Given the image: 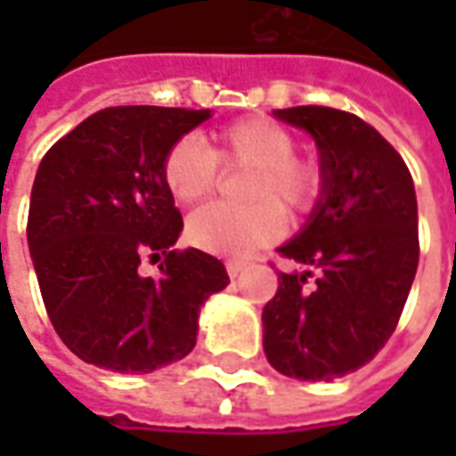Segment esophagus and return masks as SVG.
Returning a JSON list of instances; mask_svg holds the SVG:
<instances>
[{
    "label": "esophagus",
    "mask_w": 456,
    "mask_h": 456,
    "mask_svg": "<svg viewBox=\"0 0 456 456\" xmlns=\"http://www.w3.org/2000/svg\"><path fill=\"white\" fill-rule=\"evenodd\" d=\"M225 272H228L231 279H236L238 273L246 272V264H243V261H228V264H225Z\"/></svg>",
    "instance_id": "esophagus-1"
}]
</instances>
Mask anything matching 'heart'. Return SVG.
Listing matches in <instances>:
<instances>
[{"instance_id": "obj_1", "label": "heart", "mask_w": 456, "mask_h": 456, "mask_svg": "<svg viewBox=\"0 0 456 456\" xmlns=\"http://www.w3.org/2000/svg\"><path fill=\"white\" fill-rule=\"evenodd\" d=\"M297 136L266 116L240 118L223 126L208 147L200 136L187 134L165 154L162 177L180 205L208 200L218 187L220 165L251 169L243 198L246 208L210 205L187 220V240L208 254L243 258L279 240L291 216L312 210L320 198L322 172L314 159L294 154Z\"/></svg>"}]
</instances>
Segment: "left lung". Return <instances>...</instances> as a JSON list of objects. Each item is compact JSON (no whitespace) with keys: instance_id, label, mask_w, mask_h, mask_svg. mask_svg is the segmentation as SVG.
<instances>
[{"instance_id":"left-lung-1","label":"left lung","mask_w":456,"mask_h":456,"mask_svg":"<svg viewBox=\"0 0 456 456\" xmlns=\"http://www.w3.org/2000/svg\"><path fill=\"white\" fill-rule=\"evenodd\" d=\"M273 116L314 136L322 198L305 231L279 248L305 272H279L264 306V353L284 376L332 380L376 358L403 312L419 266L413 180L360 116L327 106Z\"/></svg>"}]
</instances>
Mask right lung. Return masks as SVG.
Returning a JSON list of instances; mask_svg holds the SVG:
<instances>
[{
	"label": "right lung",
	"instance_id": "right-lung-1",
	"mask_svg": "<svg viewBox=\"0 0 456 456\" xmlns=\"http://www.w3.org/2000/svg\"><path fill=\"white\" fill-rule=\"evenodd\" d=\"M210 111L111 106L58 139L37 167L27 243L47 317L80 360L151 373L198 340L202 302L228 287L216 256L175 243L183 216L162 177L167 150ZM144 257L163 258L144 277Z\"/></svg>",
	"mask_w": 456,
	"mask_h": 456
}]
</instances>
